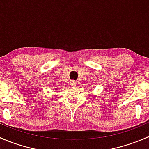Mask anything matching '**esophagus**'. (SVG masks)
Here are the masks:
<instances>
[{
	"label": "esophagus",
	"mask_w": 149,
	"mask_h": 149,
	"mask_svg": "<svg viewBox=\"0 0 149 149\" xmlns=\"http://www.w3.org/2000/svg\"><path fill=\"white\" fill-rule=\"evenodd\" d=\"M70 85L72 86H77V81H71V82H70Z\"/></svg>",
	"instance_id": "obj_1"
}]
</instances>
